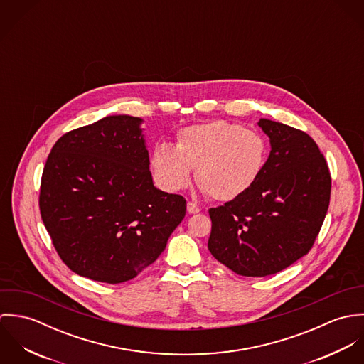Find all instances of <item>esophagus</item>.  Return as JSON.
<instances>
[{"label":"esophagus","mask_w":364,"mask_h":364,"mask_svg":"<svg viewBox=\"0 0 364 364\" xmlns=\"http://www.w3.org/2000/svg\"><path fill=\"white\" fill-rule=\"evenodd\" d=\"M188 211L191 214H196V213L200 211V208L196 203H193V202H188Z\"/></svg>","instance_id":"obj_1"}]
</instances>
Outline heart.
<instances>
[{
    "mask_svg": "<svg viewBox=\"0 0 364 364\" xmlns=\"http://www.w3.org/2000/svg\"><path fill=\"white\" fill-rule=\"evenodd\" d=\"M266 159L267 144L259 133L214 120L179 130L175 147L156 146L150 164L156 183L166 192L186 188L196 169L202 192L213 200L231 202L257 183Z\"/></svg>",
    "mask_w": 364,
    "mask_h": 364,
    "instance_id": "heart-1",
    "label": "heart"
}]
</instances>
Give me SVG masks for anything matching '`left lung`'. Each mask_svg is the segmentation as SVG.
Instances as JSON below:
<instances>
[{"instance_id": "left-lung-1", "label": "left lung", "mask_w": 364, "mask_h": 364, "mask_svg": "<svg viewBox=\"0 0 364 364\" xmlns=\"http://www.w3.org/2000/svg\"><path fill=\"white\" fill-rule=\"evenodd\" d=\"M270 154L241 198L208 210V251L241 276L274 274L303 258L319 234L331 199V173L311 137L260 119Z\"/></svg>"}]
</instances>
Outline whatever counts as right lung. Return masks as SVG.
Returning a JSON list of instances; mask_svg holds the SVG:
<instances>
[{
    "instance_id": "right-lung-1",
    "label": "right lung",
    "mask_w": 364,
    "mask_h": 364,
    "mask_svg": "<svg viewBox=\"0 0 364 364\" xmlns=\"http://www.w3.org/2000/svg\"><path fill=\"white\" fill-rule=\"evenodd\" d=\"M140 117L104 119L63 134L46 159L39 208L74 273L104 283L136 277L166 247L186 200L154 188Z\"/></svg>"
}]
</instances>
